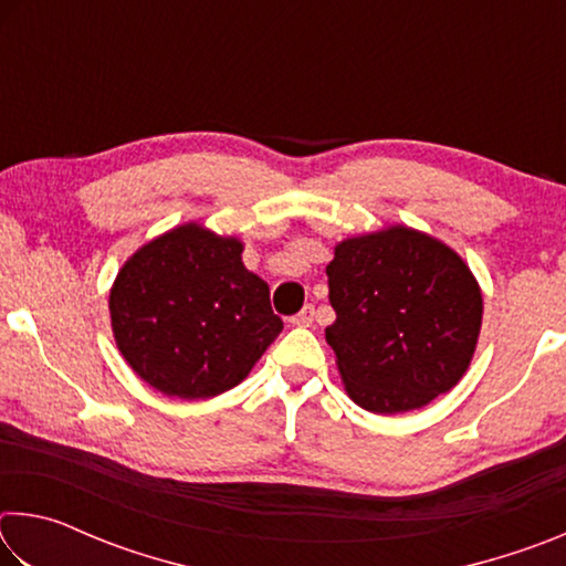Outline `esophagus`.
I'll use <instances>...</instances> for the list:
<instances>
[{
    "instance_id": "34e87169",
    "label": "esophagus",
    "mask_w": 566,
    "mask_h": 566,
    "mask_svg": "<svg viewBox=\"0 0 566 566\" xmlns=\"http://www.w3.org/2000/svg\"><path fill=\"white\" fill-rule=\"evenodd\" d=\"M312 322H314V306L312 304H306L300 314H294V317H292L294 327H310Z\"/></svg>"
}]
</instances>
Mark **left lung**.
<instances>
[{"label":"left lung","mask_w":566,"mask_h":566,"mask_svg":"<svg viewBox=\"0 0 566 566\" xmlns=\"http://www.w3.org/2000/svg\"><path fill=\"white\" fill-rule=\"evenodd\" d=\"M327 276L337 319L324 334L361 409H421L464 377L484 306L454 249L395 224L339 242Z\"/></svg>","instance_id":"left-lung-1"}]
</instances>
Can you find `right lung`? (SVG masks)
I'll list each match as a JSON object with an SVG mask.
<instances>
[{"label": "right lung", "mask_w": 566, "mask_h": 566, "mask_svg": "<svg viewBox=\"0 0 566 566\" xmlns=\"http://www.w3.org/2000/svg\"><path fill=\"white\" fill-rule=\"evenodd\" d=\"M244 244L189 222L134 252L109 292L114 342L167 397L209 399L237 387L280 337L270 286Z\"/></svg>", "instance_id": "add662e5"}]
</instances>
